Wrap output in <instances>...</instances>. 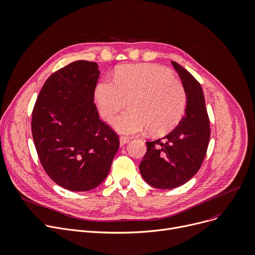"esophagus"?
I'll list each match as a JSON object with an SVG mask.
<instances>
[{
  "label": "esophagus",
  "mask_w": 255,
  "mask_h": 255,
  "mask_svg": "<svg viewBox=\"0 0 255 255\" xmlns=\"http://www.w3.org/2000/svg\"><path fill=\"white\" fill-rule=\"evenodd\" d=\"M128 142H129V138L124 137V136L120 137V144H121V145H125V144L128 143Z\"/></svg>",
  "instance_id": "34e87169"
}]
</instances>
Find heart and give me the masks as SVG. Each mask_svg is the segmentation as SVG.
I'll use <instances>...</instances> for the list:
<instances>
[{
    "label": "heart",
    "instance_id": "obj_1",
    "mask_svg": "<svg viewBox=\"0 0 255 255\" xmlns=\"http://www.w3.org/2000/svg\"><path fill=\"white\" fill-rule=\"evenodd\" d=\"M100 116L112 122L128 104L130 110L119 117L115 129L125 135L147 129L161 135L174 128L183 116L186 94L181 82L157 64H128L119 69L115 83L106 79L95 90Z\"/></svg>",
    "mask_w": 255,
    "mask_h": 255
}]
</instances>
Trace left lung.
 <instances>
[{"instance_id": "8db88e82", "label": "left lung", "mask_w": 255, "mask_h": 255, "mask_svg": "<svg viewBox=\"0 0 255 255\" xmlns=\"http://www.w3.org/2000/svg\"><path fill=\"white\" fill-rule=\"evenodd\" d=\"M186 94L184 117L162 139L146 141L139 170L155 189L170 190L188 182L205 158L210 126L205 97L200 83L178 63L171 61Z\"/></svg>"}]
</instances>
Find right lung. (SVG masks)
<instances>
[{"label":"right lung","instance_id":"add662e5","mask_svg":"<svg viewBox=\"0 0 255 255\" xmlns=\"http://www.w3.org/2000/svg\"><path fill=\"white\" fill-rule=\"evenodd\" d=\"M99 75L96 62L67 64L47 79L32 111V138L43 168L74 192L93 190L107 178L120 143L93 103Z\"/></svg>","mask_w":255,"mask_h":255}]
</instances>
